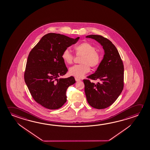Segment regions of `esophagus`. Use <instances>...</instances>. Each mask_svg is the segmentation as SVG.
Instances as JSON below:
<instances>
[{
	"mask_svg": "<svg viewBox=\"0 0 150 150\" xmlns=\"http://www.w3.org/2000/svg\"><path fill=\"white\" fill-rule=\"evenodd\" d=\"M75 81H81V79H78V78H77V77H75Z\"/></svg>",
	"mask_w": 150,
	"mask_h": 150,
	"instance_id": "esophagus-1",
	"label": "esophagus"
}]
</instances>
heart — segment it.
<instances>
[{
  "instance_id": "b5f03b06",
  "label": "heart",
  "mask_w": 150,
  "mask_h": 150,
  "mask_svg": "<svg viewBox=\"0 0 150 150\" xmlns=\"http://www.w3.org/2000/svg\"><path fill=\"white\" fill-rule=\"evenodd\" d=\"M77 55H82L79 65H75L69 69V73L76 77L81 78L90 71V67L96 68L100 63L101 57L99 52L96 51V47L88 42H81L75 47ZM74 55L69 49L64 50L62 54V58L64 62L71 64L74 59Z\"/></svg>"
}]
</instances>
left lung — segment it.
<instances>
[{
	"instance_id": "obj_1",
	"label": "left lung",
	"mask_w": 150,
	"mask_h": 150,
	"mask_svg": "<svg viewBox=\"0 0 150 150\" xmlns=\"http://www.w3.org/2000/svg\"><path fill=\"white\" fill-rule=\"evenodd\" d=\"M100 44L104 50L103 59L95 73L88 76L97 83L83 79L85 93L88 103L92 107L102 109L111 106L120 96L123 88L124 67L118 50L110 40L101 35H89Z\"/></svg>"
}]
</instances>
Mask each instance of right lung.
I'll return each mask as SVG.
<instances>
[{
    "mask_svg": "<svg viewBox=\"0 0 150 150\" xmlns=\"http://www.w3.org/2000/svg\"><path fill=\"white\" fill-rule=\"evenodd\" d=\"M79 39L50 33L42 37L30 52L25 83L33 98L45 108L57 109L67 101V89L76 81L73 76L59 79L68 71L62 54Z\"/></svg>",
    "mask_w": 150,
    "mask_h": 150,
    "instance_id": "add662e5",
    "label": "right lung"
}]
</instances>
